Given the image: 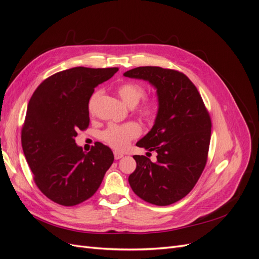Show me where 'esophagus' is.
Instances as JSON below:
<instances>
[{"instance_id":"obj_1","label":"esophagus","mask_w":259,"mask_h":259,"mask_svg":"<svg viewBox=\"0 0 259 259\" xmlns=\"http://www.w3.org/2000/svg\"><path fill=\"white\" fill-rule=\"evenodd\" d=\"M121 158H123V153L114 151V159H115V160H119V159H121Z\"/></svg>"}]
</instances>
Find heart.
Instances as JSON below:
<instances>
[{
  "instance_id": "b5f03b06",
  "label": "heart",
  "mask_w": 259,
  "mask_h": 259,
  "mask_svg": "<svg viewBox=\"0 0 259 259\" xmlns=\"http://www.w3.org/2000/svg\"><path fill=\"white\" fill-rule=\"evenodd\" d=\"M145 88L135 82H124L117 88V94H119L122 100L130 107H134L138 104V101L145 95ZM101 95L100 91H96L93 94L90 103V111L93 110L96 100ZM158 111V101L153 97H144L142 104L137 108V114L146 121H150ZM142 134V127L136 122H128L125 124H110L109 126L101 132V140L110 146L115 150L122 151L126 149L133 139L137 138Z\"/></svg>"
}]
</instances>
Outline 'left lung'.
<instances>
[{
    "instance_id": "left-lung-1",
    "label": "left lung",
    "mask_w": 259,
    "mask_h": 259,
    "mask_svg": "<svg viewBox=\"0 0 259 259\" xmlns=\"http://www.w3.org/2000/svg\"><path fill=\"white\" fill-rule=\"evenodd\" d=\"M124 75L149 81L159 99L153 127L136 144L158 153L156 162L145 155L133 156L137 165L128 183L133 191L148 203L173 204L193 189L206 165L209 113L195 85L177 70L137 67Z\"/></svg>"
}]
</instances>
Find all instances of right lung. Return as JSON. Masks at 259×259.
<instances>
[{"instance_id": "add662e5", "label": "right lung", "mask_w": 259, "mask_h": 259, "mask_svg": "<svg viewBox=\"0 0 259 259\" xmlns=\"http://www.w3.org/2000/svg\"><path fill=\"white\" fill-rule=\"evenodd\" d=\"M117 70H64L44 80L31 96L21 130L22 150L35 185L57 204L73 206L90 199L113 163L109 147L97 142L85 152L74 138L90 125L94 89Z\"/></svg>"}]
</instances>
